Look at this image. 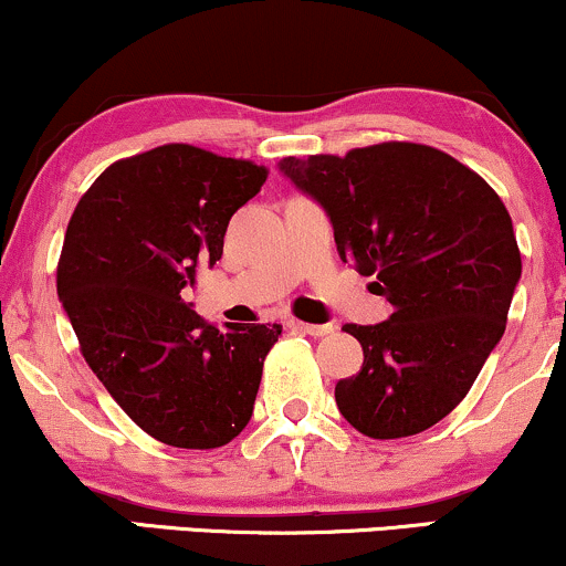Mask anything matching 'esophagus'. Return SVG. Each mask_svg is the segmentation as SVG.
Masks as SVG:
<instances>
[{
  "mask_svg": "<svg viewBox=\"0 0 566 566\" xmlns=\"http://www.w3.org/2000/svg\"><path fill=\"white\" fill-rule=\"evenodd\" d=\"M290 326L295 332H303V335H313V337H324L329 335V332H335V326L332 324H305V322H295V318H292Z\"/></svg>",
  "mask_w": 566,
  "mask_h": 566,
  "instance_id": "obj_1",
  "label": "esophagus"
}]
</instances>
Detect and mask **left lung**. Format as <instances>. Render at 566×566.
Masks as SVG:
<instances>
[{"instance_id":"8db88e82","label":"left lung","mask_w":566,"mask_h":566,"mask_svg":"<svg viewBox=\"0 0 566 566\" xmlns=\"http://www.w3.org/2000/svg\"><path fill=\"white\" fill-rule=\"evenodd\" d=\"M316 197L337 253L392 305L374 326L345 324L364 366L339 379V413L395 440L438 424L467 398L506 329L522 276L512 216L495 189L438 147L379 142L279 163Z\"/></svg>"}]
</instances>
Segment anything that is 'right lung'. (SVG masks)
I'll return each mask as SVG.
<instances>
[{"mask_svg": "<svg viewBox=\"0 0 566 566\" xmlns=\"http://www.w3.org/2000/svg\"><path fill=\"white\" fill-rule=\"evenodd\" d=\"M269 168L192 145L115 160L86 189L57 261L81 356L149 438L227 446L248 427L282 326L221 332L184 303L197 265L223 253L229 218Z\"/></svg>", "mask_w": 566, "mask_h": 566, "instance_id": "obj_1", "label": "right lung"}]
</instances>
